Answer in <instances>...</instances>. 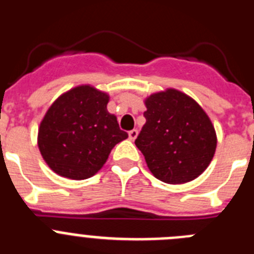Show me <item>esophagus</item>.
<instances>
[{
    "mask_svg": "<svg viewBox=\"0 0 254 254\" xmlns=\"http://www.w3.org/2000/svg\"><path fill=\"white\" fill-rule=\"evenodd\" d=\"M137 134H138V131H137V129H132V131H129V132H128V137H129V140H131V141L136 140V137H137Z\"/></svg>",
    "mask_w": 254,
    "mask_h": 254,
    "instance_id": "esophagus-1",
    "label": "esophagus"
}]
</instances>
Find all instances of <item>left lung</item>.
<instances>
[{"label": "left lung", "mask_w": 254, "mask_h": 254, "mask_svg": "<svg viewBox=\"0 0 254 254\" xmlns=\"http://www.w3.org/2000/svg\"><path fill=\"white\" fill-rule=\"evenodd\" d=\"M134 143L155 178L182 185L201 176L216 150L214 125L198 103L176 89L151 94Z\"/></svg>", "instance_id": "8db88e82"}]
</instances>
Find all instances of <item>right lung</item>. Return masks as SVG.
<instances>
[{
  "mask_svg": "<svg viewBox=\"0 0 254 254\" xmlns=\"http://www.w3.org/2000/svg\"><path fill=\"white\" fill-rule=\"evenodd\" d=\"M109 95L90 85L72 87L49 107L38 131V147L58 176L75 181L99 172L117 143L128 137L107 109Z\"/></svg>",
  "mask_w": 254,
  "mask_h": 254,
  "instance_id": "1",
  "label": "right lung"
}]
</instances>
